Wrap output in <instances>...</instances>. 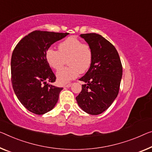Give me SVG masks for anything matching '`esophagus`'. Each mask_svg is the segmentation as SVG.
<instances>
[{"mask_svg":"<svg viewBox=\"0 0 152 152\" xmlns=\"http://www.w3.org/2000/svg\"><path fill=\"white\" fill-rule=\"evenodd\" d=\"M71 83H68V84H66V85H64V87L69 88V87H71Z\"/></svg>","mask_w":152,"mask_h":152,"instance_id":"34e87169","label":"esophagus"}]
</instances>
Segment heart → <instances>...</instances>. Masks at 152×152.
<instances>
[{
	"mask_svg": "<svg viewBox=\"0 0 152 152\" xmlns=\"http://www.w3.org/2000/svg\"><path fill=\"white\" fill-rule=\"evenodd\" d=\"M45 57L50 66L56 70L61 69L68 62L69 66L56 73L58 81L60 83H66L90 69L93 52L88 44L83 43L76 37H70L58 45V50L52 48L48 49Z\"/></svg>",
	"mask_w": 152,
	"mask_h": 152,
	"instance_id": "b5f03b06",
	"label": "heart"
}]
</instances>
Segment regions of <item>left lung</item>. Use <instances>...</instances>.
Listing matches in <instances>:
<instances>
[{
	"mask_svg": "<svg viewBox=\"0 0 152 152\" xmlns=\"http://www.w3.org/2000/svg\"><path fill=\"white\" fill-rule=\"evenodd\" d=\"M92 50L93 59L87 73L79 79L85 82L76 97L81 109L88 114L99 115L118 96L122 76V65L115 47L99 34H81Z\"/></svg>",
	"mask_w": 152,
	"mask_h": 152,
	"instance_id": "8db88e82",
	"label": "left lung"
}]
</instances>
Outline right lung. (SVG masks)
Masks as SVG:
<instances>
[{
	"instance_id": "1",
	"label": "right lung",
	"mask_w": 152,
	"mask_h": 152,
	"mask_svg": "<svg viewBox=\"0 0 152 152\" xmlns=\"http://www.w3.org/2000/svg\"><path fill=\"white\" fill-rule=\"evenodd\" d=\"M68 32L34 30L21 39L11 56V83L18 100L26 109L37 115L50 111L57 103L62 88L50 83L56 77L47 61L45 53L51 45Z\"/></svg>"
}]
</instances>
